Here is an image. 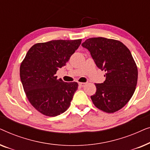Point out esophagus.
Masks as SVG:
<instances>
[{"label":"esophagus","mask_w":150,"mask_h":150,"mask_svg":"<svg viewBox=\"0 0 150 150\" xmlns=\"http://www.w3.org/2000/svg\"><path fill=\"white\" fill-rule=\"evenodd\" d=\"M79 85L80 87H84V86H85V85H86V83H79Z\"/></svg>","instance_id":"obj_1"}]
</instances>
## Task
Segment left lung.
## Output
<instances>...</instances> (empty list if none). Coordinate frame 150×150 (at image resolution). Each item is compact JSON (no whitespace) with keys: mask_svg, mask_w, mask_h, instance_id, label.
Listing matches in <instances>:
<instances>
[{"mask_svg":"<svg viewBox=\"0 0 150 150\" xmlns=\"http://www.w3.org/2000/svg\"><path fill=\"white\" fill-rule=\"evenodd\" d=\"M96 65L106 72L103 83H96L91 96L94 105L108 113L124 107L136 89L138 69L130 51L120 41L104 38L87 39L82 44Z\"/></svg>","mask_w":150,"mask_h":150,"instance_id":"8db88e82","label":"left lung"}]
</instances>
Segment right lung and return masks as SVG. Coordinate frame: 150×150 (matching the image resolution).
Instances as JSON below:
<instances>
[{
	"mask_svg": "<svg viewBox=\"0 0 150 150\" xmlns=\"http://www.w3.org/2000/svg\"><path fill=\"white\" fill-rule=\"evenodd\" d=\"M81 41L38 43L26 53L20 65V79L28 101L41 113L55 117L69 108L79 85L58 79L56 73L66 65Z\"/></svg>",
	"mask_w": 150,
	"mask_h": 150,
	"instance_id": "obj_1",
	"label": "right lung"
}]
</instances>
